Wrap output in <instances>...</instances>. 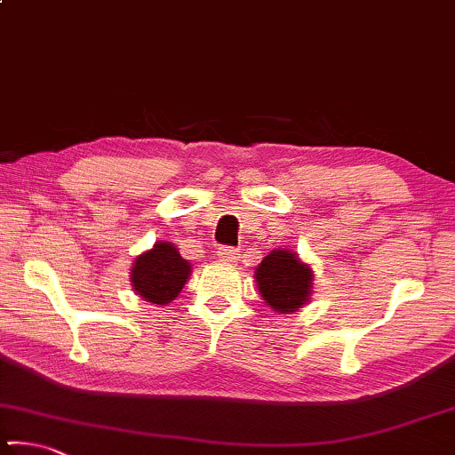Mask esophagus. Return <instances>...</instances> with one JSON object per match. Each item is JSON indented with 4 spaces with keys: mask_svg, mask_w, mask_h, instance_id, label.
I'll return each mask as SVG.
<instances>
[{
    "mask_svg": "<svg viewBox=\"0 0 455 455\" xmlns=\"http://www.w3.org/2000/svg\"><path fill=\"white\" fill-rule=\"evenodd\" d=\"M217 256H220L221 260H226V262H235L240 259V254H238V250L235 248H229V246H221V248H217Z\"/></svg>",
    "mask_w": 455,
    "mask_h": 455,
    "instance_id": "1",
    "label": "esophagus"
}]
</instances>
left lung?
Returning <instances> with one entry per match:
<instances>
[{"label": "left lung", "mask_w": 455, "mask_h": 455, "mask_svg": "<svg viewBox=\"0 0 455 455\" xmlns=\"http://www.w3.org/2000/svg\"><path fill=\"white\" fill-rule=\"evenodd\" d=\"M260 298L279 314L298 312L312 295L314 271L291 250H273L254 273Z\"/></svg>", "instance_id": "8db88e82"}]
</instances>
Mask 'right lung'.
Segmentation results:
<instances>
[{
	"label": "right lung",
	"mask_w": 455,
	"mask_h": 455,
	"mask_svg": "<svg viewBox=\"0 0 455 455\" xmlns=\"http://www.w3.org/2000/svg\"><path fill=\"white\" fill-rule=\"evenodd\" d=\"M190 276V262L170 242H156L154 248L140 254L131 268L135 293L156 306H166L179 298Z\"/></svg>",
	"instance_id": "obj_1"
}]
</instances>
